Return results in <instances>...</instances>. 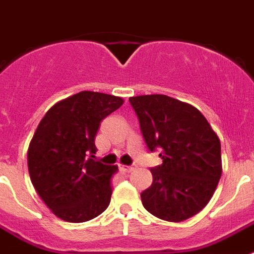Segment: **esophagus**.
<instances>
[{
  "mask_svg": "<svg viewBox=\"0 0 254 254\" xmlns=\"http://www.w3.org/2000/svg\"><path fill=\"white\" fill-rule=\"evenodd\" d=\"M135 165H129V167H124V170H127V173H130V172H133V170H135Z\"/></svg>",
  "mask_w": 254,
  "mask_h": 254,
  "instance_id": "1",
  "label": "esophagus"
}]
</instances>
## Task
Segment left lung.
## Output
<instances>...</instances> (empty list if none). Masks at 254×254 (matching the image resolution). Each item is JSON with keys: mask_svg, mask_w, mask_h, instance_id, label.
<instances>
[{"mask_svg": "<svg viewBox=\"0 0 254 254\" xmlns=\"http://www.w3.org/2000/svg\"><path fill=\"white\" fill-rule=\"evenodd\" d=\"M147 148L163 164L140 193L146 210L169 222L195 216L208 204L222 173L221 142L197 108L168 95L129 98Z\"/></svg>", "mask_w": 254, "mask_h": 254, "instance_id": "1", "label": "left lung"}]
</instances>
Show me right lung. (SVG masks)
<instances>
[{
  "label": "right lung",
  "instance_id": "1",
  "mask_svg": "<svg viewBox=\"0 0 254 254\" xmlns=\"http://www.w3.org/2000/svg\"><path fill=\"white\" fill-rule=\"evenodd\" d=\"M123 98L80 91L46 112L28 148L31 181L44 203L67 222H86L107 209L117 167L94 160V139L104 117Z\"/></svg>",
  "mask_w": 254,
  "mask_h": 254
}]
</instances>
